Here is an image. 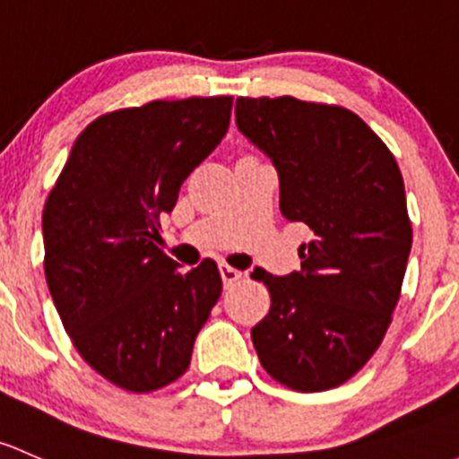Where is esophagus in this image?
<instances>
[{"label":"esophagus","mask_w":459,"mask_h":459,"mask_svg":"<svg viewBox=\"0 0 459 459\" xmlns=\"http://www.w3.org/2000/svg\"><path fill=\"white\" fill-rule=\"evenodd\" d=\"M220 274H221V281H224V286H233L235 281H239V279H242V270L229 266V264L220 266Z\"/></svg>","instance_id":"1"}]
</instances>
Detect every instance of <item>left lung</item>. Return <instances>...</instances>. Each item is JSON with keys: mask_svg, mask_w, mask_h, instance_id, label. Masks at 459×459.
I'll return each mask as SVG.
<instances>
[{"mask_svg": "<svg viewBox=\"0 0 459 459\" xmlns=\"http://www.w3.org/2000/svg\"><path fill=\"white\" fill-rule=\"evenodd\" d=\"M235 120L277 167L283 217L312 230L299 273L250 274L270 292L253 345L294 392L339 387L383 343L400 299L413 238L403 173L368 123L339 105L239 96Z\"/></svg>", "mask_w": 459, "mask_h": 459, "instance_id": "1", "label": "left lung"}]
</instances>
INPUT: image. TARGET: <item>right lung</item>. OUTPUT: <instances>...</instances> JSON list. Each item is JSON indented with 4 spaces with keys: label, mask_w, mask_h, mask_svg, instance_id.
Returning a JSON list of instances; mask_svg holds the SVG:
<instances>
[{
    "label": "right lung",
    "mask_w": 459,
    "mask_h": 459,
    "mask_svg": "<svg viewBox=\"0 0 459 459\" xmlns=\"http://www.w3.org/2000/svg\"><path fill=\"white\" fill-rule=\"evenodd\" d=\"M233 96L114 109L79 134L43 206V270L76 351L120 389L180 378L221 294L213 259L162 253L160 215L229 132Z\"/></svg>",
    "instance_id": "right-lung-1"
}]
</instances>
